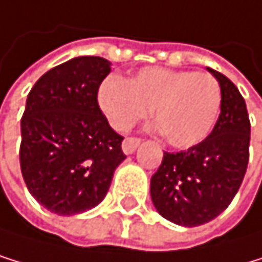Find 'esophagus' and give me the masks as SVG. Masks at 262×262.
<instances>
[{
  "label": "esophagus",
  "instance_id": "esophagus-1",
  "mask_svg": "<svg viewBox=\"0 0 262 262\" xmlns=\"http://www.w3.org/2000/svg\"><path fill=\"white\" fill-rule=\"evenodd\" d=\"M140 143H141L140 138H134V137L125 138L122 141V151H124V154H132V152H135V149L140 146Z\"/></svg>",
  "mask_w": 262,
  "mask_h": 262
}]
</instances>
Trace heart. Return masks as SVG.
I'll list each match as a JSON object with an SVG mask.
<instances>
[{"mask_svg": "<svg viewBox=\"0 0 262 262\" xmlns=\"http://www.w3.org/2000/svg\"><path fill=\"white\" fill-rule=\"evenodd\" d=\"M98 105L116 130H127L154 108L157 128L177 148L204 141L221 108V87L208 73L143 68L132 79L108 76L98 87Z\"/></svg>", "mask_w": 262, "mask_h": 262, "instance_id": "b5f03b06", "label": "heart"}]
</instances>
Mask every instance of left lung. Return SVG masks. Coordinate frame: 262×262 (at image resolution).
I'll return each instance as SVG.
<instances>
[{
  "instance_id": "8db88e82",
  "label": "left lung",
  "mask_w": 262,
  "mask_h": 262,
  "mask_svg": "<svg viewBox=\"0 0 262 262\" xmlns=\"http://www.w3.org/2000/svg\"><path fill=\"white\" fill-rule=\"evenodd\" d=\"M221 87V113L211 134L188 151L164 152L151 178V199L165 220L184 226L215 220L232 202L248 165L250 119L238 89L207 68Z\"/></svg>"
}]
</instances>
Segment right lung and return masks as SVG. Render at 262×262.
<instances>
[{
    "label": "right lung",
    "instance_id": "add662e5",
    "mask_svg": "<svg viewBox=\"0 0 262 262\" xmlns=\"http://www.w3.org/2000/svg\"><path fill=\"white\" fill-rule=\"evenodd\" d=\"M111 63L74 57L36 81L20 122V168L30 194L57 215H78L105 199L125 159L97 94Z\"/></svg>",
    "mask_w": 262,
    "mask_h": 262
}]
</instances>
